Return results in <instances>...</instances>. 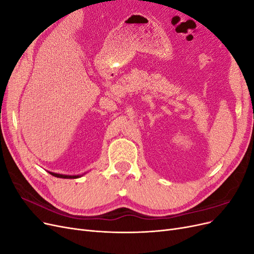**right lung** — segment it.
Here are the masks:
<instances>
[{"instance_id": "obj_1", "label": "right lung", "mask_w": 254, "mask_h": 254, "mask_svg": "<svg viewBox=\"0 0 254 254\" xmlns=\"http://www.w3.org/2000/svg\"><path fill=\"white\" fill-rule=\"evenodd\" d=\"M51 175L57 177V178H64V179H76L78 178V175L77 176H66V175H60V174H55V173H52V172H49Z\"/></svg>"}]
</instances>
